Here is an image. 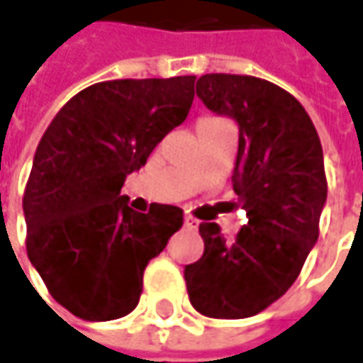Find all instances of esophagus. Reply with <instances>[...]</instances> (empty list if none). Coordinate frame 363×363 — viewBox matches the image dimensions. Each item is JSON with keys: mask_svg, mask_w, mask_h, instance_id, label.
Here are the masks:
<instances>
[{"mask_svg": "<svg viewBox=\"0 0 363 363\" xmlns=\"http://www.w3.org/2000/svg\"><path fill=\"white\" fill-rule=\"evenodd\" d=\"M195 218L193 216H184V228H195Z\"/></svg>", "mask_w": 363, "mask_h": 363, "instance_id": "34e87169", "label": "esophagus"}]
</instances>
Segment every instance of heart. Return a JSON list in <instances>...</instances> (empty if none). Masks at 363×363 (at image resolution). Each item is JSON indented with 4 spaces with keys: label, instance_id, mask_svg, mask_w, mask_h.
I'll list each match as a JSON object with an SVG mask.
<instances>
[{
    "label": "heart",
    "instance_id": "b5f03b06",
    "mask_svg": "<svg viewBox=\"0 0 363 363\" xmlns=\"http://www.w3.org/2000/svg\"><path fill=\"white\" fill-rule=\"evenodd\" d=\"M201 120H210V118H201Z\"/></svg>",
    "mask_w": 363,
    "mask_h": 363
}]
</instances>
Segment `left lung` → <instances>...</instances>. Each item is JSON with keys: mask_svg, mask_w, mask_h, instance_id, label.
Here are the masks:
<instances>
[{"mask_svg": "<svg viewBox=\"0 0 363 363\" xmlns=\"http://www.w3.org/2000/svg\"><path fill=\"white\" fill-rule=\"evenodd\" d=\"M197 97L239 124L233 189L247 224L226 241L201 222L203 255L184 268L191 306L239 320L280 299L318 241L326 203L324 155L312 118L279 84L247 74H203Z\"/></svg>", "mask_w": 363, "mask_h": 363, "instance_id": "1", "label": "left lung"}]
</instances>
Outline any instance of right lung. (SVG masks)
I'll return each instance as SVG.
<instances>
[{
  "label": "right lung",
  "mask_w": 363,
  "mask_h": 363,
  "mask_svg": "<svg viewBox=\"0 0 363 363\" xmlns=\"http://www.w3.org/2000/svg\"><path fill=\"white\" fill-rule=\"evenodd\" d=\"M195 77L118 79L77 93L51 120L24 189L26 253L51 297L91 322L130 313L149 259L182 226L177 206H126L124 179L184 122Z\"/></svg>",
  "instance_id": "1"
}]
</instances>
